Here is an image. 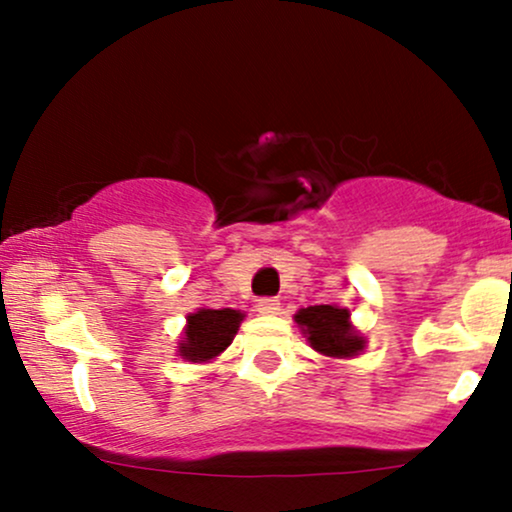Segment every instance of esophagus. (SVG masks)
Wrapping results in <instances>:
<instances>
[{
  "label": "esophagus",
  "mask_w": 512,
  "mask_h": 512,
  "mask_svg": "<svg viewBox=\"0 0 512 512\" xmlns=\"http://www.w3.org/2000/svg\"><path fill=\"white\" fill-rule=\"evenodd\" d=\"M255 308H257V313H262V315H274V313H279V301H276V298H260Z\"/></svg>",
  "instance_id": "obj_1"
}]
</instances>
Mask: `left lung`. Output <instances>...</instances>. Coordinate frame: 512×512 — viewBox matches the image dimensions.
Masks as SVG:
<instances>
[{"instance_id":"obj_1","label":"left lung","mask_w":512,"mask_h":512,"mask_svg":"<svg viewBox=\"0 0 512 512\" xmlns=\"http://www.w3.org/2000/svg\"><path fill=\"white\" fill-rule=\"evenodd\" d=\"M296 322L308 334V342L315 351L325 356L349 358L363 349V339L358 337L349 322V310L334 305H308L298 310Z\"/></svg>"}]
</instances>
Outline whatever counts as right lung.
Masks as SVG:
<instances>
[{"label": "right lung", "mask_w": 512, "mask_h": 512, "mask_svg": "<svg viewBox=\"0 0 512 512\" xmlns=\"http://www.w3.org/2000/svg\"><path fill=\"white\" fill-rule=\"evenodd\" d=\"M240 320H243V313L231 308H202L192 313L187 317V330L180 344V356L192 363L211 361V358L219 356L233 342V334L238 332Z\"/></svg>", "instance_id": "1"}]
</instances>
